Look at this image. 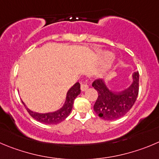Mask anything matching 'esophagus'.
Listing matches in <instances>:
<instances>
[{"label":"esophagus","instance_id":"1","mask_svg":"<svg viewBox=\"0 0 159 159\" xmlns=\"http://www.w3.org/2000/svg\"><path fill=\"white\" fill-rule=\"evenodd\" d=\"M88 88H89V86L87 85V84H81V90H82V91H86Z\"/></svg>","mask_w":159,"mask_h":159}]
</instances>
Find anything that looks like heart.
Returning a JSON list of instances; mask_svg holds the SVG:
<instances>
[{
    "mask_svg": "<svg viewBox=\"0 0 159 159\" xmlns=\"http://www.w3.org/2000/svg\"><path fill=\"white\" fill-rule=\"evenodd\" d=\"M99 56L100 58L101 59H105V64H104L103 69L105 70H107V69H109L112 67V66L115 63V59L112 58V57H109L110 53L108 51H102L99 52Z\"/></svg>",
    "mask_w": 159,
    "mask_h": 159,
    "instance_id": "1",
    "label": "heart"
}]
</instances>
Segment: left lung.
Wrapping results in <instances>:
<instances>
[{
    "instance_id": "left-lung-1",
    "label": "left lung",
    "mask_w": 159,
    "mask_h": 159,
    "mask_svg": "<svg viewBox=\"0 0 159 159\" xmlns=\"http://www.w3.org/2000/svg\"><path fill=\"white\" fill-rule=\"evenodd\" d=\"M132 83L121 91L111 90L105 80H98L92 86L98 91V97L93 110L99 117L105 120L119 119L130 110L137 100L139 91V72L132 75Z\"/></svg>"
}]
</instances>
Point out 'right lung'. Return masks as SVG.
I'll return each mask as SVG.
<instances>
[{
  "mask_svg": "<svg viewBox=\"0 0 159 159\" xmlns=\"http://www.w3.org/2000/svg\"><path fill=\"white\" fill-rule=\"evenodd\" d=\"M80 84L79 83L74 84L66 93V101L63 104L62 106L58 110L52 112H47V113H39L30 110L28 107L25 105L23 101H22V104L26 108L29 114L36 120L38 122H42L44 124H58L59 122H62L63 120L66 119L70 114L72 111V106H73L74 100L75 98L80 93Z\"/></svg>",
  "mask_w": 159,
  "mask_h": 159,
  "instance_id": "add662e5",
  "label": "right lung"
}]
</instances>
